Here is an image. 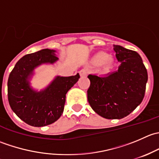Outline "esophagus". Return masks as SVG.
<instances>
[{
	"instance_id": "obj_1",
	"label": "esophagus",
	"mask_w": 159,
	"mask_h": 159,
	"mask_svg": "<svg viewBox=\"0 0 159 159\" xmlns=\"http://www.w3.org/2000/svg\"><path fill=\"white\" fill-rule=\"evenodd\" d=\"M79 74H80V76L81 77L86 76L88 74V70L86 69V68H83V69H81V70H80Z\"/></svg>"
}]
</instances>
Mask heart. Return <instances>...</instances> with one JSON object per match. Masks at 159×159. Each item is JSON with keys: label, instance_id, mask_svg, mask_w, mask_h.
I'll return each mask as SVG.
<instances>
[{"label": "heart", "instance_id": "heart-1", "mask_svg": "<svg viewBox=\"0 0 159 159\" xmlns=\"http://www.w3.org/2000/svg\"><path fill=\"white\" fill-rule=\"evenodd\" d=\"M108 57V55L106 53L99 52L95 54V56L94 57V59H93V61L95 64H102L105 61L106 63H109V59Z\"/></svg>", "mask_w": 159, "mask_h": 159}]
</instances>
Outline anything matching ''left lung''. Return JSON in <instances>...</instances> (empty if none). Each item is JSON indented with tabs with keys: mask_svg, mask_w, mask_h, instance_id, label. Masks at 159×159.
<instances>
[{
	"mask_svg": "<svg viewBox=\"0 0 159 159\" xmlns=\"http://www.w3.org/2000/svg\"><path fill=\"white\" fill-rule=\"evenodd\" d=\"M118 70L105 76L89 75L88 101L93 110L107 119H121L142 102L148 81L147 70L136 51L114 45Z\"/></svg>",
	"mask_w": 159,
	"mask_h": 159,
	"instance_id": "obj_1",
	"label": "left lung"
}]
</instances>
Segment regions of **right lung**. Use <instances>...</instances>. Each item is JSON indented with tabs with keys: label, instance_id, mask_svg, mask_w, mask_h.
<instances>
[{
	"label": "right lung",
	"instance_id": "add662e5",
	"mask_svg": "<svg viewBox=\"0 0 159 159\" xmlns=\"http://www.w3.org/2000/svg\"><path fill=\"white\" fill-rule=\"evenodd\" d=\"M55 51L43 49L22 57L11 70L7 81V97L13 111L29 125L42 127L57 121L64 111L66 94L80 78L79 74L56 77L40 92L30 87L28 78L36 67L57 60Z\"/></svg>",
	"mask_w": 159,
	"mask_h": 159
}]
</instances>
